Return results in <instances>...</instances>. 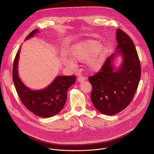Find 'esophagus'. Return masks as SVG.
Instances as JSON below:
<instances>
[{
  "instance_id": "esophagus-1",
  "label": "esophagus",
  "mask_w": 154,
  "mask_h": 154,
  "mask_svg": "<svg viewBox=\"0 0 154 154\" xmlns=\"http://www.w3.org/2000/svg\"><path fill=\"white\" fill-rule=\"evenodd\" d=\"M85 81V79L84 78H83V77H79V78H78V82H79V83H82L83 82H84Z\"/></svg>"
}]
</instances>
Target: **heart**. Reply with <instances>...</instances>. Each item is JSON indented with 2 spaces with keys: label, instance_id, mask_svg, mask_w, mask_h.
I'll return each mask as SVG.
<instances>
[{
  "label": "heart",
  "instance_id": "heart-1",
  "mask_svg": "<svg viewBox=\"0 0 154 154\" xmlns=\"http://www.w3.org/2000/svg\"><path fill=\"white\" fill-rule=\"evenodd\" d=\"M108 49L99 41L85 39L72 45L69 50V56L62 55L63 64L71 69H74L76 64L73 59L77 61H85L88 68L91 72L99 71L108 56Z\"/></svg>",
  "mask_w": 154,
  "mask_h": 154
}]
</instances>
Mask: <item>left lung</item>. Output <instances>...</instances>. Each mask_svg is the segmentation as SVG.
<instances>
[{
	"instance_id": "8db88e82",
	"label": "left lung",
	"mask_w": 154,
	"mask_h": 154,
	"mask_svg": "<svg viewBox=\"0 0 154 154\" xmlns=\"http://www.w3.org/2000/svg\"><path fill=\"white\" fill-rule=\"evenodd\" d=\"M116 51L107 58L100 71L89 77L93 90L91 99L101 113L112 116L125 109L132 100L141 78V66L134 43L122 30L116 32ZM117 55L122 57L118 68Z\"/></svg>"
}]
</instances>
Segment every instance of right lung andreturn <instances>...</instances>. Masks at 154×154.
<instances>
[{
  "label": "right lung",
  "instance_id": "obj_1",
  "mask_svg": "<svg viewBox=\"0 0 154 154\" xmlns=\"http://www.w3.org/2000/svg\"><path fill=\"white\" fill-rule=\"evenodd\" d=\"M39 30H33L25 40L33 37ZM20 47L16 55L13 68V80L17 94L27 109L41 118H50L58 114L64 107L67 99V92L75 83L76 77L57 76L45 88L33 90L30 89L19 77L18 62Z\"/></svg>",
  "mask_w": 154,
  "mask_h": 154
}]
</instances>
